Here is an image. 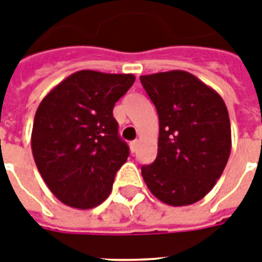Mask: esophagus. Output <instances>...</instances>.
I'll use <instances>...</instances> for the list:
<instances>
[{
	"mask_svg": "<svg viewBox=\"0 0 262 262\" xmlns=\"http://www.w3.org/2000/svg\"><path fill=\"white\" fill-rule=\"evenodd\" d=\"M137 145H139V141H137V140L132 141V143H130V151H132V152H136V149H137Z\"/></svg>",
	"mask_w": 262,
	"mask_h": 262,
	"instance_id": "34e87169",
	"label": "esophagus"
}]
</instances>
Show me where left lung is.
<instances>
[{"instance_id":"left-lung-1","label":"left lung","mask_w":262,"mask_h":262,"mask_svg":"<svg viewBox=\"0 0 262 262\" xmlns=\"http://www.w3.org/2000/svg\"><path fill=\"white\" fill-rule=\"evenodd\" d=\"M159 118L158 155L141 166L154 196L188 206L210 192L231 154V123L223 97L195 75L173 70L141 75Z\"/></svg>"}]
</instances>
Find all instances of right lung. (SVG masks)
Listing matches in <instances>:
<instances>
[{
    "label": "right lung",
    "instance_id": "1",
    "mask_svg": "<svg viewBox=\"0 0 262 262\" xmlns=\"http://www.w3.org/2000/svg\"><path fill=\"white\" fill-rule=\"evenodd\" d=\"M135 79L133 74L81 70L38 105L31 132L34 161L48 188L67 206L92 209L111 192L129 157L113 110Z\"/></svg>",
    "mask_w": 262,
    "mask_h": 262
}]
</instances>
